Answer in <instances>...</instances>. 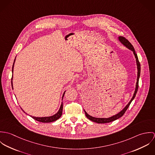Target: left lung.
Here are the masks:
<instances>
[{
    "instance_id": "obj_1",
    "label": "left lung",
    "mask_w": 155,
    "mask_h": 155,
    "mask_svg": "<svg viewBox=\"0 0 155 155\" xmlns=\"http://www.w3.org/2000/svg\"><path fill=\"white\" fill-rule=\"evenodd\" d=\"M118 39H119V42L122 44L124 46H125L126 48H127L130 50L132 51L133 54H134V55L135 56V61H136V64H137V82H136V85H135V91H134V93L133 94V97H132L131 100L130 101V102L127 104V105L122 110L119 111L118 113H117L116 114H114V115H113V116H112L111 117H107V118H104V117H93L92 116H90L89 114L87 113V112L84 110L87 117L89 119V120H91V121L96 122V123H98V124L109 123V122H111L112 121H114V120L120 118V117H122L124 114L125 112L127 110V109L129 107V106H130L131 103L132 102V101L134 99V98H135V97L136 95L137 92L138 91V81H139L140 76V71H141V68H140L141 67H140V64L138 59L137 55V54H136V52L135 51V49H134V48L132 44L126 38H124L122 36H119L118 37Z\"/></svg>"
}]
</instances>
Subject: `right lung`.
Wrapping results in <instances>:
<instances>
[{
	"instance_id": "right-lung-1",
	"label": "right lung",
	"mask_w": 155,
	"mask_h": 155,
	"mask_svg": "<svg viewBox=\"0 0 155 155\" xmlns=\"http://www.w3.org/2000/svg\"><path fill=\"white\" fill-rule=\"evenodd\" d=\"M15 58L14 60V64H13V66H12V73L14 71V63H15ZM13 78V76H12ZM12 81H11V83H12V87L13 89V85H12ZM65 92L66 91H64V92L63 93V95L62 96V101H63V97H64V94H65ZM22 111L25 113L24 111L22 110ZM62 112H63V101L61 102V106H60V107L58 111L54 115L52 116H47V117H35V116H30L33 119H35L37 121H39V122H43V123H49V122H54V121H55L57 120V119H58L62 115ZM25 114H27L25 113Z\"/></svg>"
}]
</instances>
